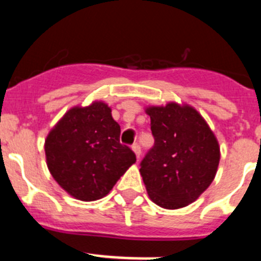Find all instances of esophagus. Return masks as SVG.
<instances>
[{
	"mask_svg": "<svg viewBox=\"0 0 261 261\" xmlns=\"http://www.w3.org/2000/svg\"><path fill=\"white\" fill-rule=\"evenodd\" d=\"M132 150L135 151L136 156H137V158H140V155H141V147H140V144H137V142H136V144H133Z\"/></svg>",
	"mask_w": 261,
	"mask_h": 261,
	"instance_id": "1",
	"label": "esophagus"
}]
</instances>
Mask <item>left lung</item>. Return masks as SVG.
<instances>
[{
  "mask_svg": "<svg viewBox=\"0 0 261 261\" xmlns=\"http://www.w3.org/2000/svg\"><path fill=\"white\" fill-rule=\"evenodd\" d=\"M154 146L142 159L140 174L147 195L161 208L192 204L212 184L221 151L213 130L190 105L168 102L145 108Z\"/></svg>",
  "mask_w": 261,
  "mask_h": 261,
  "instance_id": "1",
  "label": "left lung"
}]
</instances>
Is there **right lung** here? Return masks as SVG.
<instances>
[{"label": "right lung", "instance_id": "right-lung-1", "mask_svg": "<svg viewBox=\"0 0 261 261\" xmlns=\"http://www.w3.org/2000/svg\"><path fill=\"white\" fill-rule=\"evenodd\" d=\"M44 150L53 179L81 201L107 196L136 162L135 153L120 144V125L102 100L66 111L48 133Z\"/></svg>", "mask_w": 261, "mask_h": 261}]
</instances>
